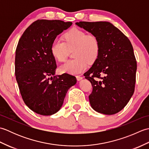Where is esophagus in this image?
<instances>
[{
    "mask_svg": "<svg viewBox=\"0 0 149 149\" xmlns=\"http://www.w3.org/2000/svg\"><path fill=\"white\" fill-rule=\"evenodd\" d=\"M83 77L80 76V75H77V76H76V79H77V81H81V80L83 79Z\"/></svg>",
    "mask_w": 149,
    "mask_h": 149,
    "instance_id": "esophagus-1",
    "label": "esophagus"
}]
</instances>
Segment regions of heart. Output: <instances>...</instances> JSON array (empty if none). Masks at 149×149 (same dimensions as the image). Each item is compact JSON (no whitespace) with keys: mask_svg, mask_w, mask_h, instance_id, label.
Segmentation results:
<instances>
[{"mask_svg":"<svg viewBox=\"0 0 149 149\" xmlns=\"http://www.w3.org/2000/svg\"><path fill=\"white\" fill-rule=\"evenodd\" d=\"M65 42L61 40H54L50 52L59 62L65 61L73 50L75 59L69 60L59 67L61 73L77 74L84 72L88 67V63H92L97 59L100 52V43L98 38L93 34H86L84 31L72 28L63 35Z\"/></svg>","mask_w":149,"mask_h":149,"instance_id":"obj_1","label":"heart"}]
</instances>
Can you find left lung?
<instances>
[{"mask_svg":"<svg viewBox=\"0 0 149 149\" xmlns=\"http://www.w3.org/2000/svg\"><path fill=\"white\" fill-rule=\"evenodd\" d=\"M75 24L99 39L100 52L84 75L93 87L92 108L114 115L124 107L134 93L137 63L130 40L107 22H79Z\"/></svg>","mask_w":149,"mask_h":149,"instance_id":"left-lung-1","label":"left lung"}]
</instances>
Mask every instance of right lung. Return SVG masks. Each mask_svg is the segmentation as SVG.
I'll return each instance as SVG.
<instances>
[{"mask_svg":"<svg viewBox=\"0 0 149 149\" xmlns=\"http://www.w3.org/2000/svg\"><path fill=\"white\" fill-rule=\"evenodd\" d=\"M70 22L38 20L28 27L15 52V76L24 102L34 112L48 116L61 108L67 91L76 83L68 74L54 75L57 68L50 46Z\"/></svg>","mask_w":149,"mask_h":149,"instance_id":"1","label":"right lung"}]
</instances>
